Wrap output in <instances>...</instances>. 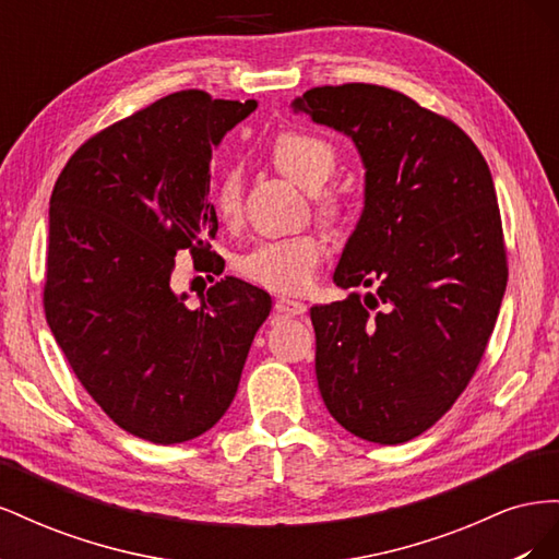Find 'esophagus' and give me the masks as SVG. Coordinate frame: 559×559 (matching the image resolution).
Instances as JSON below:
<instances>
[{
	"label": "esophagus",
	"mask_w": 559,
	"mask_h": 559,
	"mask_svg": "<svg viewBox=\"0 0 559 559\" xmlns=\"http://www.w3.org/2000/svg\"><path fill=\"white\" fill-rule=\"evenodd\" d=\"M275 310L282 312V314L296 317V314H306V312H308V306H306V302H300V300L282 296V298H277V302H275Z\"/></svg>",
	"instance_id": "obj_1"
}]
</instances>
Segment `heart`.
<instances>
[{"instance_id":"heart-1","label":"heart","mask_w":559,"mask_h":559,"mask_svg":"<svg viewBox=\"0 0 559 559\" xmlns=\"http://www.w3.org/2000/svg\"><path fill=\"white\" fill-rule=\"evenodd\" d=\"M265 158L275 170L302 186L317 191L333 175L337 154L329 140L306 130H282L265 146ZM212 205L216 218L226 226L238 224L242 214V181L238 173H226L214 186ZM314 210L331 226L345 222V207L333 193H317ZM326 257V240L308 230L292 238L263 240L253 245L238 259L240 275L249 282L280 294H300L312 284L319 263Z\"/></svg>"}]
</instances>
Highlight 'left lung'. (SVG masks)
<instances>
[{
	"instance_id": "1",
	"label": "left lung",
	"mask_w": 559,
	"mask_h": 559,
	"mask_svg": "<svg viewBox=\"0 0 559 559\" xmlns=\"http://www.w3.org/2000/svg\"><path fill=\"white\" fill-rule=\"evenodd\" d=\"M294 107L349 134L366 165L333 280L376 294L310 308L319 392L349 433L405 443L462 396L495 331L509 282L495 181L460 126L399 91L319 86Z\"/></svg>"
}]
</instances>
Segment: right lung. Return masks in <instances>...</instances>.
Instances as JSON below:
<instances>
[{"mask_svg": "<svg viewBox=\"0 0 559 559\" xmlns=\"http://www.w3.org/2000/svg\"><path fill=\"white\" fill-rule=\"evenodd\" d=\"M257 103L179 91L95 132L48 210L44 310L74 376L123 431L173 445L212 429L238 392L267 292L226 277L191 310L177 251L216 257L212 146Z\"/></svg>", "mask_w": 559, "mask_h": 559, "instance_id": "obj_1", "label": "right lung"}]
</instances>
